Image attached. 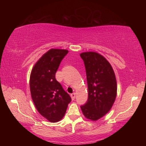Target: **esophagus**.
Listing matches in <instances>:
<instances>
[{"mask_svg": "<svg viewBox=\"0 0 146 146\" xmlns=\"http://www.w3.org/2000/svg\"><path fill=\"white\" fill-rule=\"evenodd\" d=\"M76 97V93H73L72 94H71V99H72L73 100L75 99V98Z\"/></svg>", "mask_w": 146, "mask_h": 146, "instance_id": "1", "label": "esophagus"}]
</instances>
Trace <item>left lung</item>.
<instances>
[{
	"instance_id": "left-lung-1",
	"label": "left lung",
	"mask_w": 146,
	"mask_h": 146,
	"mask_svg": "<svg viewBox=\"0 0 146 146\" xmlns=\"http://www.w3.org/2000/svg\"><path fill=\"white\" fill-rule=\"evenodd\" d=\"M80 56L85 65L88 88V101L80 108L86 118L96 121L112 108L117 97V80L113 68L102 55L90 51Z\"/></svg>"
}]
</instances>
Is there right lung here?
I'll use <instances>...</instances> for the list:
<instances>
[{"label":"right lung","instance_id":"obj_1","mask_svg":"<svg viewBox=\"0 0 146 146\" xmlns=\"http://www.w3.org/2000/svg\"><path fill=\"white\" fill-rule=\"evenodd\" d=\"M68 51L51 49L41 56L31 70L29 86L31 98L40 114L51 122L60 121L71 101L55 78L59 65Z\"/></svg>","mask_w":146,"mask_h":146}]
</instances>
